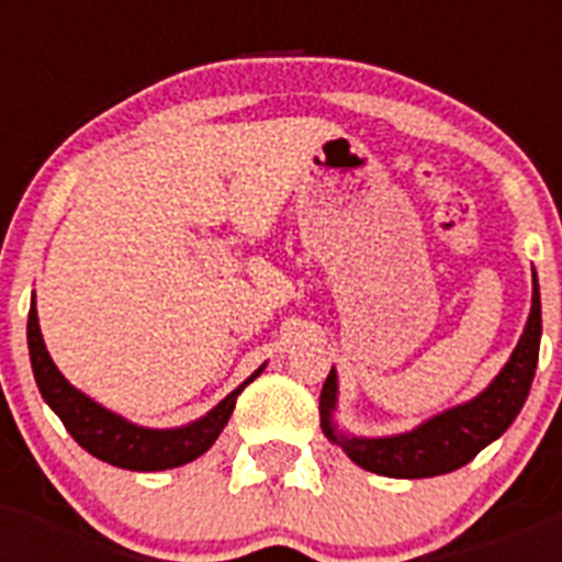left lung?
I'll list each match as a JSON object with an SVG mask.
<instances>
[{
  "label": "left lung",
  "instance_id": "obj_1",
  "mask_svg": "<svg viewBox=\"0 0 562 562\" xmlns=\"http://www.w3.org/2000/svg\"><path fill=\"white\" fill-rule=\"evenodd\" d=\"M540 351V292L538 278L532 281V312L526 329L515 346L513 357L501 374L481 391L475 400L459 408L434 416L411 434L385 436V439H355L335 434L331 411L337 400V374L329 371L321 391V428L337 448L349 453L355 464L389 479H430V475L453 473L467 461H473L490 441L498 439L524 408L532 389Z\"/></svg>",
  "mask_w": 562,
  "mask_h": 562
}]
</instances>
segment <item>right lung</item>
I'll use <instances>...</instances> for the list:
<instances>
[{
    "instance_id": "1",
    "label": "right lung",
    "mask_w": 562,
    "mask_h": 562,
    "mask_svg": "<svg viewBox=\"0 0 562 562\" xmlns=\"http://www.w3.org/2000/svg\"><path fill=\"white\" fill-rule=\"evenodd\" d=\"M27 346L38 391H42L44 402H47L49 408L56 411L58 419L64 422V428L69 430V436L87 453L95 456V459L114 467H123V470H137V473L171 470V467H182L188 461L200 459L213 441H216V436L225 430L227 419H231L233 408H236V396L245 391V385H250L252 376L261 374V369H258L245 385H238L211 414L202 416L193 425H188V428L148 430L137 428V425L121 419V416L109 414L106 408H101L98 402L83 396L81 391H76L64 380L61 371L56 369V362L49 360L47 346L42 340L36 301H33L27 315Z\"/></svg>"
}]
</instances>
